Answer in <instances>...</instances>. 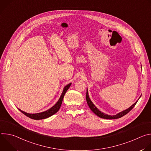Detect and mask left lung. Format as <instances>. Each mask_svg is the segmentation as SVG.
Segmentation results:
<instances>
[{"instance_id": "8db88e82", "label": "left lung", "mask_w": 151, "mask_h": 151, "mask_svg": "<svg viewBox=\"0 0 151 151\" xmlns=\"http://www.w3.org/2000/svg\"><path fill=\"white\" fill-rule=\"evenodd\" d=\"M141 96H140V97L139 98V99L140 98ZM139 99L133 104H132L129 108L121 112H119L117 114L115 115H107V114H106L102 112H101L99 110V109L97 108V107L93 104V103L91 101V100H90V97H89V96H88V89L87 90V94H86V100H87V104L89 106V107L90 108V109L96 115H97L100 118H104V119H118V118H121L123 116H124L125 115H126L127 114H128L129 112H130L133 107H134V106L136 105V104L137 103V101L139 100Z\"/></svg>"}]
</instances>
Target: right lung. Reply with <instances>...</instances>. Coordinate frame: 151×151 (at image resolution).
Masks as SVG:
<instances>
[{
	"mask_svg": "<svg viewBox=\"0 0 151 151\" xmlns=\"http://www.w3.org/2000/svg\"><path fill=\"white\" fill-rule=\"evenodd\" d=\"M71 84H72V83H70L68 84L67 85H66L65 87H64L63 91L61 93V95L60 96V99H58L57 102L52 107H51L50 109H48L47 111H45L42 112H40V113H37V114H29V113H27V112H25L23 111H21L19 109H19V111H21L23 114H24L26 116H27L29 118H32L33 119L39 120V119H45V118H47L48 117H50L52 115H53L54 114H55V113H57L58 111V110L60 109V106H61L62 101H63V99L64 96V94H65V93H66L70 87Z\"/></svg>",
	"mask_w": 151,
	"mask_h": 151,
	"instance_id": "add662e5",
	"label": "right lung"
}]
</instances>
